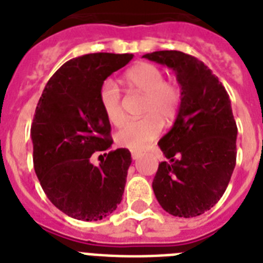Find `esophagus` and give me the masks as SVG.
Listing matches in <instances>:
<instances>
[{"label": "esophagus", "instance_id": "obj_1", "mask_svg": "<svg viewBox=\"0 0 263 263\" xmlns=\"http://www.w3.org/2000/svg\"><path fill=\"white\" fill-rule=\"evenodd\" d=\"M131 156H132V158H134V160H138V158H139V157L142 156V153L136 152V150H132Z\"/></svg>", "mask_w": 263, "mask_h": 263}]
</instances>
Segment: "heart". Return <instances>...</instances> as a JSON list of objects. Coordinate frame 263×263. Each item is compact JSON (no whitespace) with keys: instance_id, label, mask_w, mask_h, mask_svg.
<instances>
[{"instance_id":"obj_1","label":"heart","mask_w":263,"mask_h":263,"mask_svg":"<svg viewBox=\"0 0 263 263\" xmlns=\"http://www.w3.org/2000/svg\"><path fill=\"white\" fill-rule=\"evenodd\" d=\"M124 83L129 90L144 95L142 111L146 116L124 124L116 134V142L123 147L140 150L158 138L164 125L162 121L171 123L176 119L181 105V90L176 83L165 80L162 69L148 63L129 68L124 75ZM98 98L107 121L113 125L123 123L121 94L113 80L107 79L101 84Z\"/></svg>"}]
</instances>
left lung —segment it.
<instances>
[{
	"label": "left lung",
	"mask_w": 263,
	"mask_h": 263,
	"mask_svg": "<svg viewBox=\"0 0 263 263\" xmlns=\"http://www.w3.org/2000/svg\"><path fill=\"white\" fill-rule=\"evenodd\" d=\"M143 57L172 68L181 87L175 124L158 142L169 162L158 165L153 190L169 214L200 216L224 195L236 165L231 99L218 78L192 55L161 50Z\"/></svg>",
	"instance_id": "1"
}]
</instances>
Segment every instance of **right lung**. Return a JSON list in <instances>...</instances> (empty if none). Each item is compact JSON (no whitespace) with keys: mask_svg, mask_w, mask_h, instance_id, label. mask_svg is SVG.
<instances>
[{"mask_svg":"<svg viewBox=\"0 0 263 263\" xmlns=\"http://www.w3.org/2000/svg\"><path fill=\"white\" fill-rule=\"evenodd\" d=\"M134 54L92 53L64 64L45 86L31 125L34 169L51 203L67 216L98 221L117 209L124 194L131 153L113 143L110 123L98 91L107 76L125 67Z\"/></svg>","mask_w":263,"mask_h":263,"instance_id":"1","label":"right lung"}]
</instances>
